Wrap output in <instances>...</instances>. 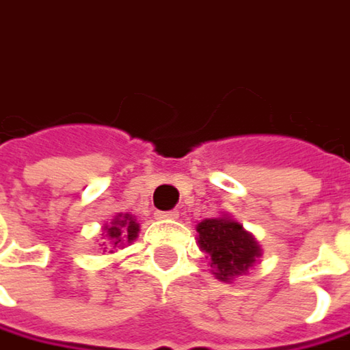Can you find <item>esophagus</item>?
<instances>
[{
  "mask_svg": "<svg viewBox=\"0 0 350 350\" xmlns=\"http://www.w3.org/2000/svg\"><path fill=\"white\" fill-rule=\"evenodd\" d=\"M178 216H180V214H178V210H170V212H156V217H158V219H176Z\"/></svg>",
  "mask_w": 350,
  "mask_h": 350,
  "instance_id": "esophagus-1",
  "label": "esophagus"
}]
</instances>
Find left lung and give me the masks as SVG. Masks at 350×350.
Wrapping results in <instances>:
<instances>
[{
	"label": "left lung",
	"mask_w": 350,
	"mask_h": 350,
	"mask_svg": "<svg viewBox=\"0 0 350 350\" xmlns=\"http://www.w3.org/2000/svg\"><path fill=\"white\" fill-rule=\"evenodd\" d=\"M196 232L200 250L210 257L212 275L224 283L247 275L263 254L256 236L230 214L202 219Z\"/></svg>",
	"instance_id": "obj_1"
}]
</instances>
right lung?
Returning a JSON list of instances; mask_svg holds the SVG:
<instances>
[{"label":"right lung","instance_id":"right-lung-1","mask_svg":"<svg viewBox=\"0 0 350 350\" xmlns=\"http://www.w3.org/2000/svg\"><path fill=\"white\" fill-rule=\"evenodd\" d=\"M140 232V224L136 221L133 214H118L109 224L103 226V237L111 247H124L136 241ZM105 245V243H103ZM107 250V247H105ZM113 254V252H111Z\"/></svg>","mask_w":350,"mask_h":350}]
</instances>
